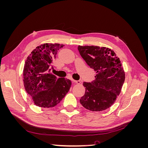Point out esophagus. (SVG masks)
Segmentation results:
<instances>
[{
	"label": "esophagus",
	"mask_w": 148,
	"mask_h": 148,
	"mask_svg": "<svg viewBox=\"0 0 148 148\" xmlns=\"http://www.w3.org/2000/svg\"><path fill=\"white\" fill-rule=\"evenodd\" d=\"M72 82L73 83H77V84H80V83H81V82H80V81H76V80H74V79H72Z\"/></svg>",
	"instance_id": "1"
}]
</instances>
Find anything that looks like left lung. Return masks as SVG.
<instances>
[{
    "label": "left lung",
    "mask_w": 148,
    "mask_h": 148,
    "mask_svg": "<svg viewBox=\"0 0 148 148\" xmlns=\"http://www.w3.org/2000/svg\"><path fill=\"white\" fill-rule=\"evenodd\" d=\"M80 55L96 71L95 79L83 83L84 95L79 101L91 111L104 110L112 105L120 95L125 74L119 58L110 49L94 46H79Z\"/></svg>",
    "instance_id": "obj_1"
}]
</instances>
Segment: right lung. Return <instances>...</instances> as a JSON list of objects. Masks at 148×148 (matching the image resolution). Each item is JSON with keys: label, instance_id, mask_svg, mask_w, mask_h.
Returning a JSON list of instances; mask_svg holds the SVG:
<instances>
[{"label": "right lung", "instance_id": "right-lung-1", "mask_svg": "<svg viewBox=\"0 0 148 148\" xmlns=\"http://www.w3.org/2000/svg\"><path fill=\"white\" fill-rule=\"evenodd\" d=\"M63 44L45 43L37 46L27 57L23 69L25 90L35 105L50 108L57 106L69 91L71 82L50 73L52 61Z\"/></svg>", "mask_w": 148, "mask_h": 148}]
</instances>
